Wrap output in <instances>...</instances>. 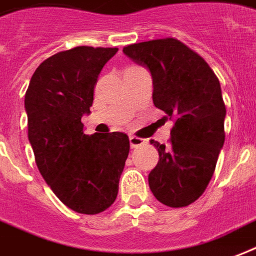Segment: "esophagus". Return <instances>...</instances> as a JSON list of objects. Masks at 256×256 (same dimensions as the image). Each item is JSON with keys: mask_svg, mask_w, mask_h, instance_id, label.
I'll use <instances>...</instances> for the list:
<instances>
[{"mask_svg": "<svg viewBox=\"0 0 256 256\" xmlns=\"http://www.w3.org/2000/svg\"><path fill=\"white\" fill-rule=\"evenodd\" d=\"M128 141H130V146H132V148H138V146H142L146 144V140L136 136H128Z\"/></svg>", "mask_w": 256, "mask_h": 256, "instance_id": "obj_1", "label": "esophagus"}]
</instances>
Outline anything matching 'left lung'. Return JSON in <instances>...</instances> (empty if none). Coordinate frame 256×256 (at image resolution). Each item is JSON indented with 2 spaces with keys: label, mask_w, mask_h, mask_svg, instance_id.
I'll return each mask as SVG.
<instances>
[{
  "label": "left lung",
  "mask_w": 256,
  "mask_h": 256,
  "mask_svg": "<svg viewBox=\"0 0 256 256\" xmlns=\"http://www.w3.org/2000/svg\"><path fill=\"white\" fill-rule=\"evenodd\" d=\"M124 54L149 70L154 106L174 120L169 145L150 140L160 154L150 190L168 206H189L210 184L224 145L219 79L200 54L172 37L132 44Z\"/></svg>",
  "instance_id": "8db88e82"
}]
</instances>
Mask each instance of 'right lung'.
Wrapping results in <instances>:
<instances>
[{
  "mask_svg": "<svg viewBox=\"0 0 256 256\" xmlns=\"http://www.w3.org/2000/svg\"><path fill=\"white\" fill-rule=\"evenodd\" d=\"M118 48L75 46L44 60L25 94L37 168L64 206L96 214L115 202L130 150L124 132L84 134L94 88Z\"/></svg>",
  "mask_w": 256,
  "mask_h": 256,
  "instance_id": "1",
  "label": "right lung"
}]
</instances>
